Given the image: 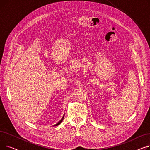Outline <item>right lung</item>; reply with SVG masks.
Segmentation results:
<instances>
[{
	"mask_svg": "<svg viewBox=\"0 0 150 150\" xmlns=\"http://www.w3.org/2000/svg\"><path fill=\"white\" fill-rule=\"evenodd\" d=\"M64 115H63V117H62V119L60 120V121L59 122H58L57 124H55L54 126V127H57V126H58V125H59L61 122H62V120H63V119H64Z\"/></svg>",
	"mask_w": 150,
	"mask_h": 150,
	"instance_id": "1",
	"label": "right lung"
}]
</instances>
